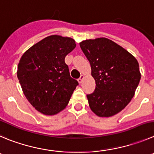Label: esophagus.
<instances>
[{"label":"esophagus","instance_id":"1","mask_svg":"<svg viewBox=\"0 0 154 154\" xmlns=\"http://www.w3.org/2000/svg\"><path fill=\"white\" fill-rule=\"evenodd\" d=\"M84 75L80 76V78H79L78 80H77V81H78L79 84H81L82 82H83V80H84Z\"/></svg>","mask_w":154,"mask_h":154}]
</instances>
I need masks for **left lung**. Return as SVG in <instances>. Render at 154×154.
Here are the masks:
<instances>
[{"instance_id":"8db88e82","label":"left lung","mask_w":154,"mask_h":154,"mask_svg":"<svg viewBox=\"0 0 154 154\" xmlns=\"http://www.w3.org/2000/svg\"><path fill=\"white\" fill-rule=\"evenodd\" d=\"M80 45L96 81L94 92L87 95L90 109L99 117L115 116L134 96L141 77L137 60L107 38L84 40Z\"/></svg>"}]
</instances>
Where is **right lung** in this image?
Wrapping results in <instances>:
<instances>
[{
  "mask_svg": "<svg viewBox=\"0 0 154 154\" xmlns=\"http://www.w3.org/2000/svg\"><path fill=\"white\" fill-rule=\"evenodd\" d=\"M75 40L52 35L24 52L17 66V77L30 104L45 116L64 110L78 82L71 78L64 58L75 48Z\"/></svg>",
  "mask_w": 154,
  "mask_h": 154,
  "instance_id": "obj_1",
  "label": "right lung"
}]
</instances>
